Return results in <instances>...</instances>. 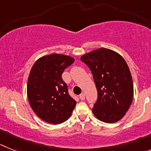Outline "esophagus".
Segmentation results:
<instances>
[{"label":"esophagus","mask_w":151,"mask_h":151,"mask_svg":"<svg viewBox=\"0 0 151 151\" xmlns=\"http://www.w3.org/2000/svg\"><path fill=\"white\" fill-rule=\"evenodd\" d=\"M80 99H81V100H84L85 99V94L83 93H82L80 95Z\"/></svg>","instance_id":"34e87169"}]
</instances>
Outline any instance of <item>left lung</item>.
Instances as JSON below:
<instances>
[{
	"label": "left lung",
	"instance_id": "left-lung-1",
	"mask_svg": "<svg viewBox=\"0 0 151 151\" xmlns=\"http://www.w3.org/2000/svg\"><path fill=\"white\" fill-rule=\"evenodd\" d=\"M81 60L91 70L97 90L93 113L103 122H116L125 115L133 99L128 65L120 55L106 48L85 54Z\"/></svg>",
	"mask_w": 151,
	"mask_h": 151
}]
</instances>
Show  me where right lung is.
Here are the masks:
<instances>
[{"label": "right lung", "mask_w": 151, "mask_h": 151, "mask_svg": "<svg viewBox=\"0 0 151 151\" xmlns=\"http://www.w3.org/2000/svg\"><path fill=\"white\" fill-rule=\"evenodd\" d=\"M74 61L70 56L53 54L39 58L32 66L27 96L31 108L43 121L61 124L71 115L77 102L69 95L61 75Z\"/></svg>", "instance_id": "add662e5"}]
</instances>
